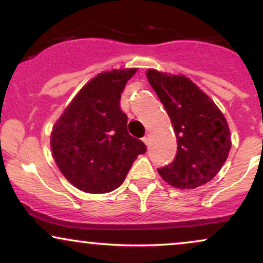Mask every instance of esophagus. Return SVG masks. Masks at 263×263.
Segmentation results:
<instances>
[{"label":"esophagus","mask_w":263,"mask_h":263,"mask_svg":"<svg viewBox=\"0 0 263 263\" xmlns=\"http://www.w3.org/2000/svg\"><path fill=\"white\" fill-rule=\"evenodd\" d=\"M142 141H143L144 143H146L147 146H148V144H149V142H151V136H149V135H146V136H144L143 138H142Z\"/></svg>","instance_id":"obj_1"}]
</instances>
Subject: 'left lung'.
Wrapping results in <instances>:
<instances>
[{"instance_id":"obj_1","label":"left lung","mask_w":263,"mask_h":263,"mask_svg":"<svg viewBox=\"0 0 263 263\" xmlns=\"http://www.w3.org/2000/svg\"><path fill=\"white\" fill-rule=\"evenodd\" d=\"M147 79L164 106L177 136V156L158 173L172 186L194 189L221 170L231 148L225 116L209 96L184 75L148 69Z\"/></svg>"}]
</instances>
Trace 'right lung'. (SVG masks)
I'll return each mask as SVG.
<instances>
[{
    "label": "right lung",
    "instance_id": "right-lung-1",
    "mask_svg": "<svg viewBox=\"0 0 263 263\" xmlns=\"http://www.w3.org/2000/svg\"><path fill=\"white\" fill-rule=\"evenodd\" d=\"M136 68L98 74L77 93L50 135L54 161L75 188L91 194L123 183L144 143L129 136L120 99Z\"/></svg>",
    "mask_w": 263,
    "mask_h": 263
}]
</instances>
